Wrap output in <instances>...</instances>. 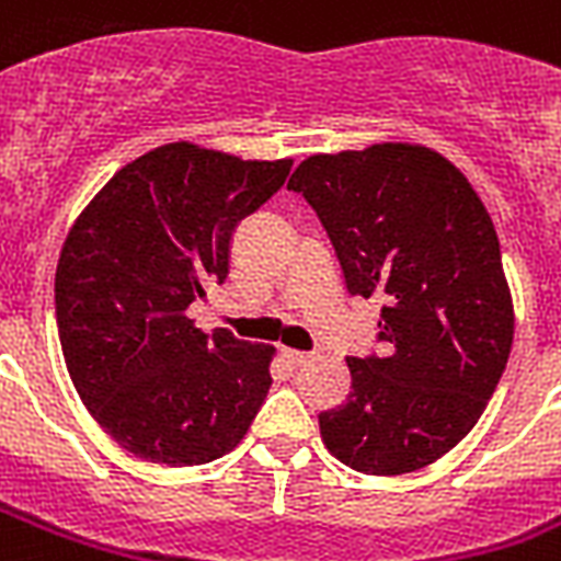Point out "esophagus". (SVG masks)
Segmentation results:
<instances>
[{
    "mask_svg": "<svg viewBox=\"0 0 561 561\" xmlns=\"http://www.w3.org/2000/svg\"><path fill=\"white\" fill-rule=\"evenodd\" d=\"M282 358L288 360L290 367H306L308 360L314 358L311 352H299V350H282Z\"/></svg>",
    "mask_w": 561,
    "mask_h": 561,
    "instance_id": "obj_1",
    "label": "esophagus"
}]
</instances>
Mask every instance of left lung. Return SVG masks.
I'll return each instance as SVG.
<instances>
[{"label":"left lung","mask_w":561,"mask_h":561,"mask_svg":"<svg viewBox=\"0 0 561 561\" xmlns=\"http://www.w3.org/2000/svg\"><path fill=\"white\" fill-rule=\"evenodd\" d=\"M332 238L352 297L383 299V355H350L352 390L320 413L325 448L404 474L469 434L513 350V299L486 206L422 145L308 157L288 183Z\"/></svg>","instance_id":"8db88e82"}]
</instances>
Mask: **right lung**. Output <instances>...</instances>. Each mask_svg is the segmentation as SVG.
<instances>
[{
	"instance_id": "right-lung-1",
	"label": "right lung",
	"mask_w": 561,
	"mask_h": 561,
	"mask_svg": "<svg viewBox=\"0 0 561 561\" xmlns=\"http://www.w3.org/2000/svg\"><path fill=\"white\" fill-rule=\"evenodd\" d=\"M288 171L290 160L162 145L75 220L57 262V332L75 390L125 451L203 466L244 439L271 390L273 346L203 334L186 311L227 282L238 224Z\"/></svg>"
}]
</instances>
